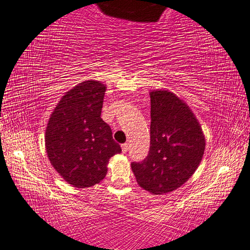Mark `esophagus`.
I'll use <instances>...</instances> for the list:
<instances>
[{
  "instance_id": "1",
  "label": "esophagus",
  "mask_w": 250,
  "mask_h": 250,
  "mask_svg": "<svg viewBox=\"0 0 250 250\" xmlns=\"http://www.w3.org/2000/svg\"><path fill=\"white\" fill-rule=\"evenodd\" d=\"M128 148H129V144H127V143H124V144H122V151H123V153H126L128 151Z\"/></svg>"
}]
</instances>
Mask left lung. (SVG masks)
<instances>
[{"label":"left lung","instance_id":"obj_1","mask_svg":"<svg viewBox=\"0 0 250 250\" xmlns=\"http://www.w3.org/2000/svg\"><path fill=\"white\" fill-rule=\"evenodd\" d=\"M149 95V151L142 162L130 165L140 187L163 194L191 178L201 162L206 142L197 118L178 96L167 90Z\"/></svg>","mask_w":250,"mask_h":250}]
</instances>
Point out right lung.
I'll return each mask as SVG.
<instances>
[{"mask_svg":"<svg viewBox=\"0 0 250 250\" xmlns=\"http://www.w3.org/2000/svg\"><path fill=\"white\" fill-rule=\"evenodd\" d=\"M106 86L80 83L61 98L45 129V149L56 171L76 188L99 183L107 163L122 152L109 125L102 120Z\"/></svg>","mask_w":250,"mask_h":250,"instance_id":"obj_1","label":"right lung"}]
</instances>
